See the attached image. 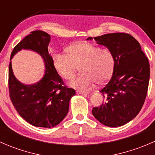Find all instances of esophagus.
<instances>
[{
	"instance_id": "esophagus-1",
	"label": "esophagus",
	"mask_w": 155,
	"mask_h": 155,
	"mask_svg": "<svg viewBox=\"0 0 155 155\" xmlns=\"http://www.w3.org/2000/svg\"><path fill=\"white\" fill-rule=\"evenodd\" d=\"M76 93L78 94H87L86 91H81V90H77L76 91Z\"/></svg>"
}]
</instances>
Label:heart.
Wrapping results in <instances>:
<instances>
[{
    "label": "heart",
    "mask_w": 155,
    "mask_h": 155,
    "mask_svg": "<svg viewBox=\"0 0 155 155\" xmlns=\"http://www.w3.org/2000/svg\"><path fill=\"white\" fill-rule=\"evenodd\" d=\"M67 54H59L54 58L58 73L66 80H73L80 68L81 75L71 82L76 88L87 89L97 82L103 85L113 73L115 58L112 51L102 49L87 42H79L67 48Z\"/></svg>",
    "instance_id": "obj_1"
}]
</instances>
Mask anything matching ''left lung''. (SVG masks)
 Listing matches in <instances>:
<instances>
[{
  "label": "left lung",
  "instance_id": "obj_1",
  "mask_svg": "<svg viewBox=\"0 0 155 155\" xmlns=\"http://www.w3.org/2000/svg\"><path fill=\"white\" fill-rule=\"evenodd\" d=\"M94 40L112 51L115 67L111 79L100 90L105 102L94 107L92 113L104 125L122 126L134 119L144 104L149 82V62L139 42L130 34L112 33Z\"/></svg>",
  "mask_w": 155,
  "mask_h": 155
}]
</instances>
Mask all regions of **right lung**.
<instances>
[{"mask_svg": "<svg viewBox=\"0 0 155 155\" xmlns=\"http://www.w3.org/2000/svg\"><path fill=\"white\" fill-rule=\"evenodd\" d=\"M50 36L43 31H31L15 46L10 60L21 48L31 49L43 57L46 72L43 79L32 85H25L15 79L9 65V93L11 102L20 116L29 124L40 127L58 125L68 114L70 98L76 94L73 88L65 85L58 74L48 46Z\"/></svg>", "mask_w": 155, "mask_h": 155, "instance_id": "add662e5", "label": "right lung"}]
</instances>
